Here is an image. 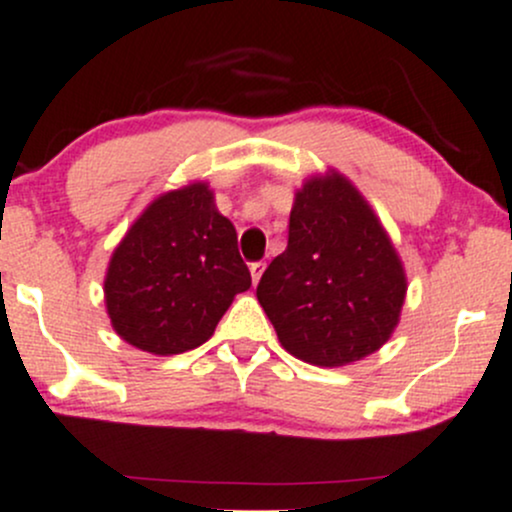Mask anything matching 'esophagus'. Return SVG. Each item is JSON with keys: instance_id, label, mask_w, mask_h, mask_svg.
Masks as SVG:
<instances>
[{"instance_id": "1", "label": "esophagus", "mask_w": 512, "mask_h": 512, "mask_svg": "<svg viewBox=\"0 0 512 512\" xmlns=\"http://www.w3.org/2000/svg\"><path fill=\"white\" fill-rule=\"evenodd\" d=\"M262 272H265V262H252L250 265V274H252V282H260Z\"/></svg>"}]
</instances>
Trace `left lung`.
<instances>
[{"label": "left lung", "instance_id": "8db88e82", "mask_svg": "<svg viewBox=\"0 0 512 512\" xmlns=\"http://www.w3.org/2000/svg\"><path fill=\"white\" fill-rule=\"evenodd\" d=\"M405 297V265L363 193L336 169L309 176L287 250L257 284L284 351L319 368L363 360L390 341Z\"/></svg>", "mask_w": 512, "mask_h": 512}]
</instances>
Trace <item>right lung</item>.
Wrapping results in <instances>:
<instances>
[{
	"label": "right lung",
	"mask_w": 512,
	"mask_h": 512,
	"mask_svg": "<svg viewBox=\"0 0 512 512\" xmlns=\"http://www.w3.org/2000/svg\"><path fill=\"white\" fill-rule=\"evenodd\" d=\"M252 284L235 225L206 181L161 193L129 225L105 274L117 336L152 355L206 343L228 306Z\"/></svg>",
	"instance_id": "add662e5"
}]
</instances>
